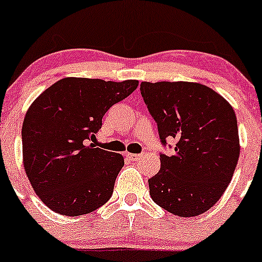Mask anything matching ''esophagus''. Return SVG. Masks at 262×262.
<instances>
[{
  "label": "esophagus",
  "mask_w": 262,
  "mask_h": 262,
  "mask_svg": "<svg viewBox=\"0 0 262 262\" xmlns=\"http://www.w3.org/2000/svg\"><path fill=\"white\" fill-rule=\"evenodd\" d=\"M126 157H127L130 161H139V160L141 159V155H135V154L126 152Z\"/></svg>",
  "instance_id": "obj_1"
}]
</instances>
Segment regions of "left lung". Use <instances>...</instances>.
<instances>
[{"mask_svg":"<svg viewBox=\"0 0 262 262\" xmlns=\"http://www.w3.org/2000/svg\"><path fill=\"white\" fill-rule=\"evenodd\" d=\"M141 95L156 121L160 140H176L161 154V168L148 180L151 198L180 217L210 210L225 192L240 156L237 120L221 95L198 82H141Z\"/></svg>","mask_w":262,"mask_h":262,"instance_id":"obj_1","label":"left lung"}]
</instances>
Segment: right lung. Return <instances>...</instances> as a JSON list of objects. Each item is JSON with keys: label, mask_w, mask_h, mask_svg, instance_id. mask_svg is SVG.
<instances>
[{"label": "right lung", "mask_w": 262, "mask_h": 262, "mask_svg": "<svg viewBox=\"0 0 262 262\" xmlns=\"http://www.w3.org/2000/svg\"><path fill=\"white\" fill-rule=\"evenodd\" d=\"M137 86V80L66 77L33 101L22 125L24 166L49 209L80 216L108 201L125 165L123 156L91 141L102 126L103 115Z\"/></svg>", "instance_id": "1"}]
</instances>
